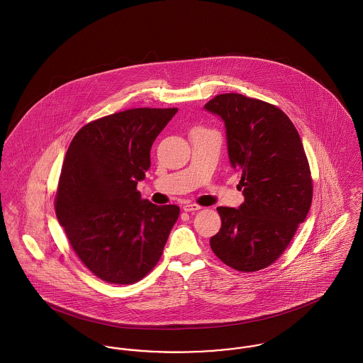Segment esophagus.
Returning a JSON list of instances; mask_svg holds the SVG:
<instances>
[{
    "mask_svg": "<svg viewBox=\"0 0 363 363\" xmlns=\"http://www.w3.org/2000/svg\"><path fill=\"white\" fill-rule=\"evenodd\" d=\"M184 211H186V213H194V211H197V210H200L201 207L199 206V204H195V203H186V204H184Z\"/></svg>",
    "mask_w": 363,
    "mask_h": 363,
    "instance_id": "obj_1",
    "label": "esophagus"
}]
</instances>
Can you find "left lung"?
<instances>
[{"instance_id":"obj_1","label":"left lung","mask_w":363,"mask_h":363,"mask_svg":"<svg viewBox=\"0 0 363 363\" xmlns=\"http://www.w3.org/2000/svg\"><path fill=\"white\" fill-rule=\"evenodd\" d=\"M221 117L230 166L242 172L239 208L218 207L221 229L210 239L228 267L254 272L275 262L304 223L312 178L301 138L279 108L240 94H221L204 105Z\"/></svg>"}]
</instances>
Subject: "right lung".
I'll return each mask as SVG.
<instances>
[{
  "label": "right lung",
  "mask_w": 363,
  "mask_h": 363,
  "mask_svg": "<svg viewBox=\"0 0 363 363\" xmlns=\"http://www.w3.org/2000/svg\"><path fill=\"white\" fill-rule=\"evenodd\" d=\"M178 112L138 108L88 123L74 135L62 166L57 221L99 279L131 284L160 259L179 207L140 199L138 181L150 167V147Z\"/></svg>",
  "instance_id": "right-lung-1"
}]
</instances>
